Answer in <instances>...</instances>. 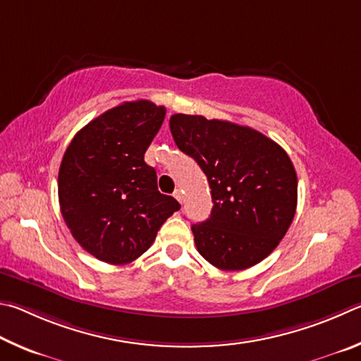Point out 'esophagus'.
<instances>
[{"label":"esophagus","instance_id":"1","mask_svg":"<svg viewBox=\"0 0 361 361\" xmlns=\"http://www.w3.org/2000/svg\"><path fill=\"white\" fill-rule=\"evenodd\" d=\"M173 195H174V198L182 204V198H184V197H182V192H180V190H176Z\"/></svg>","mask_w":361,"mask_h":361}]
</instances>
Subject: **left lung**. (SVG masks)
I'll list each match as a JSON object with an SVG mask.
<instances>
[{"label": "left lung", "instance_id": "1", "mask_svg": "<svg viewBox=\"0 0 361 361\" xmlns=\"http://www.w3.org/2000/svg\"><path fill=\"white\" fill-rule=\"evenodd\" d=\"M169 128L211 187V216L192 225L200 254L224 271L260 263L295 217L298 179L287 152L260 131L226 120L174 114Z\"/></svg>", "mask_w": 361, "mask_h": 361}]
</instances>
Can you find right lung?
Wrapping results in <instances>:
<instances>
[{
    "instance_id": "right-lung-1",
    "label": "right lung",
    "mask_w": 361,
    "mask_h": 361,
    "mask_svg": "<svg viewBox=\"0 0 361 361\" xmlns=\"http://www.w3.org/2000/svg\"><path fill=\"white\" fill-rule=\"evenodd\" d=\"M164 114V106L147 99L118 104L87 123L63 155L61 216L75 241L101 262L136 260L180 209L158 192L155 169L144 161Z\"/></svg>"
}]
</instances>
